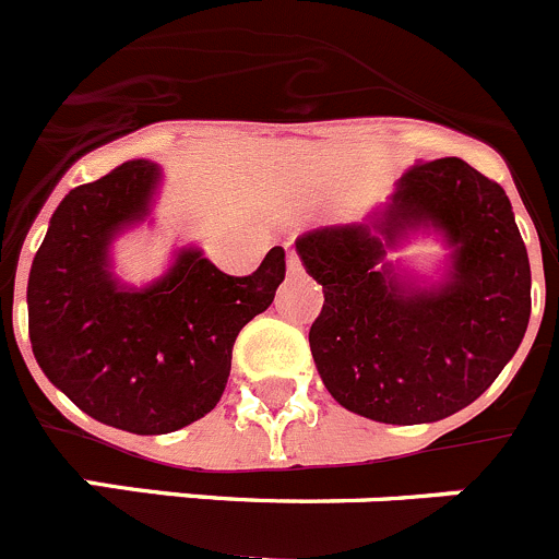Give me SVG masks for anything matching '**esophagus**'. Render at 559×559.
I'll return each mask as SVG.
<instances>
[{"instance_id":"obj_1","label":"esophagus","mask_w":559,"mask_h":559,"mask_svg":"<svg viewBox=\"0 0 559 559\" xmlns=\"http://www.w3.org/2000/svg\"><path fill=\"white\" fill-rule=\"evenodd\" d=\"M286 270H289V275H298L300 270V259H298V253H295V250H289V253H286Z\"/></svg>"}]
</instances>
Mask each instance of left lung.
<instances>
[{
    "instance_id": "8db88e82",
    "label": "left lung",
    "mask_w": 559,
    "mask_h": 559,
    "mask_svg": "<svg viewBox=\"0 0 559 559\" xmlns=\"http://www.w3.org/2000/svg\"><path fill=\"white\" fill-rule=\"evenodd\" d=\"M417 233L450 248L440 282L385 255ZM325 304L309 345L331 399L392 426L435 424L474 404L524 340L526 245L507 192L462 158L417 160L361 223L300 236Z\"/></svg>"
}]
</instances>
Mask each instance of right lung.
Returning a JSON list of instances; mask_svg holds the SVG:
<instances>
[{
	"instance_id": "1",
	"label": "right lung",
	"mask_w": 559,
	"mask_h": 559,
	"mask_svg": "<svg viewBox=\"0 0 559 559\" xmlns=\"http://www.w3.org/2000/svg\"><path fill=\"white\" fill-rule=\"evenodd\" d=\"M164 169L124 160L60 200L27 281L38 367L85 415L130 435H169L209 415L239 331L284 281V248L253 275H225L194 245L144 286L114 273V242L147 223Z\"/></svg>"
}]
</instances>
